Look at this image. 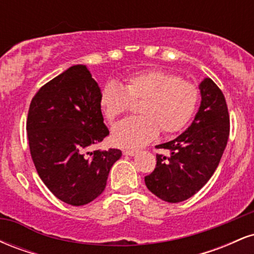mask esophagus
<instances>
[{
  "mask_svg": "<svg viewBox=\"0 0 254 254\" xmlns=\"http://www.w3.org/2000/svg\"><path fill=\"white\" fill-rule=\"evenodd\" d=\"M123 154L124 155H129V156H135L137 155V150H123Z\"/></svg>",
  "mask_w": 254,
  "mask_h": 254,
  "instance_id": "1",
  "label": "esophagus"
}]
</instances>
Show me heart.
<instances>
[{
	"label": "heart",
	"instance_id": "obj_1",
	"mask_svg": "<svg viewBox=\"0 0 254 254\" xmlns=\"http://www.w3.org/2000/svg\"><path fill=\"white\" fill-rule=\"evenodd\" d=\"M130 100H141L138 113L142 116L115 125L113 143L122 148H138L149 143L159 129L165 135L184 129L197 109L199 89L171 72L148 70L127 76L124 87L109 81L99 95L100 109L111 123L129 110Z\"/></svg>",
	"mask_w": 254,
	"mask_h": 254
}]
</instances>
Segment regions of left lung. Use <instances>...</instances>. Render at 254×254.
<instances>
[{
	"label": "left lung",
	"mask_w": 254,
	"mask_h": 254,
	"mask_svg": "<svg viewBox=\"0 0 254 254\" xmlns=\"http://www.w3.org/2000/svg\"><path fill=\"white\" fill-rule=\"evenodd\" d=\"M202 101L188 130L173 141L156 145V167L144 178L160 199L179 203L197 193L216 171L229 137V113L222 90L206 77L199 84Z\"/></svg>",
	"instance_id": "8db88e82"
}]
</instances>
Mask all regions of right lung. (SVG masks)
<instances>
[{
  "instance_id": "1",
  "label": "right lung",
  "mask_w": 254,
  "mask_h": 254,
  "mask_svg": "<svg viewBox=\"0 0 254 254\" xmlns=\"http://www.w3.org/2000/svg\"><path fill=\"white\" fill-rule=\"evenodd\" d=\"M97 81L86 65H72L37 92L28 110V144L40 179L62 202L84 205L103 193L119 149L90 148L110 133Z\"/></svg>"
}]
</instances>
